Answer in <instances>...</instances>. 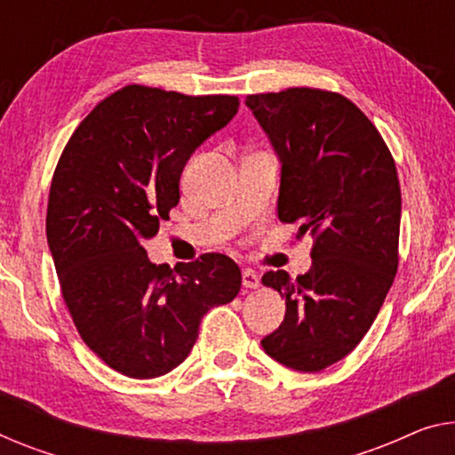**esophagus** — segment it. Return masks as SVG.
<instances>
[{"label":"esophagus","mask_w":455,"mask_h":455,"mask_svg":"<svg viewBox=\"0 0 455 455\" xmlns=\"http://www.w3.org/2000/svg\"><path fill=\"white\" fill-rule=\"evenodd\" d=\"M243 286L249 290H257L261 286L259 275H257L253 269H243Z\"/></svg>","instance_id":"1"}]
</instances>
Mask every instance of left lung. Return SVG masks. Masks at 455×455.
<instances>
[{"mask_svg": "<svg viewBox=\"0 0 455 455\" xmlns=\"http://www.w3.org/2000/svg\"><path fill=\"white\" fill-rule=\"evenodd\" d=\"M280 161L277 216L315 239L313 266L292 280L267 271L286 300L263 351L296 371H321L357 347L398 267L401 186L395 159L368 116L333 92L292 87L247 96Z\"/></svg>", "mask_w": 455, "mask_h": 455, "instance_id": "left-lung-1", "label": "left lung"}]
</instances>
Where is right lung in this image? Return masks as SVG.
<instances>
[{
	"label": "right lung",
	"instance_id": "right-lung-1",
	"mask_svg": "<svg viewBox=\"0 0 455 455\" xmlns=\"http://www.w3.org/2000/svg\"><path fill=\"white\" fill-rule=\"evenodd\" d=\"M236 110L235 96L126 85L81 122L54 169L46 241L60 292L87 347L128 378L178 368L202 316L239 294L227 255L172 269L142 247L178 206L188 159Z\"/></svg>",
	"mask_w": 455,
	"mask_h": 455
}]
</instances>
